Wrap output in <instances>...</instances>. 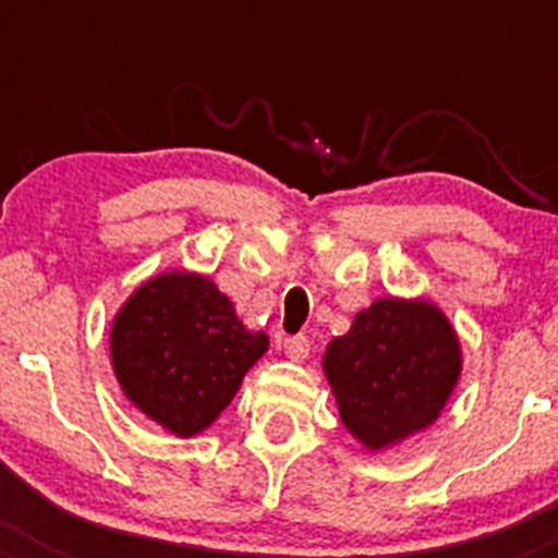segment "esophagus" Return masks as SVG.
I'll list each match as a JSON object with an SVG mask.
<instances>
[{
  "label": "esophagus",
  "instance_id": "1",
  "mask_svg": "<svg viewBox=\"0 0 558 558\" xmlns=\"http://www.w3.org/2000/svg\"><path fill=\"white\" fill-rule=\"evenodd\" d=\"M283 351L291 362H302V359L311 356V340L305 335H296V337H286L283 342Z\"/></svg>",
  "mask_w": 558,
  "mask_h": 558
}]
</instances>
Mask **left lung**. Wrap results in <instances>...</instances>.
<instances>
[{
  "mask_svg": "<svg viewBox=\"0 0 558 558\" xmlns=\"http://www.w3.org/2000/svg\"><path fill=\"white\" fill-rule=\"evenodd\" d=\"M324 373L345 429L369 451L437 421L461 373L451 320L426 300H378L326 345Z\"/></svg>",
  "mask_w": 558,
  "mask_h": 558,
  "instance_id": "1",
  "label": "left lung"
}]
</instances>
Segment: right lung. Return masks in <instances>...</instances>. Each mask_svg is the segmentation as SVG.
<instances>
[{
	"label": "right lung",
	"mask_w": 558,
	"mask_h": 558,
	"mask_svg": "<svg viewBox=\"0 0 558 558\" xmlns=\"http://www.w3.org/2000/svg\"><path fill=\"white\" fill-rule=\"evenodd\" d=\"M267 345L210 278L178 269L140 286L110 329L126 399L178 437L199 435L223 413Z\"/></svg>",
	"instance_id": "obj_1"
}]
</instances>
